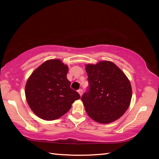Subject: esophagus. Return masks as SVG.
<instances>
[{
	"label": "esophagus",
	"instance_id": "1",
	"mask_svg": "<svg viewBox=\"0 0 159 159\" xmlns=\"http://www.w3.org/2000/svg\"><path fill=\"white\" fill-rule=\"evenodd\" d=\"M78 92H79V93L80 94V96L83 95V89H79V90H78Z\"/></svg>",
	"mask_w": 159,
	"mask_h": 159
}]
</instances>
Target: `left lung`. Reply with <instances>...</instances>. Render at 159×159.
I'll list each match as a JSON object with an SVG mask.
<instances>
[{"mask_svg":"<svg viewBox=\"0 0 159 159\" xmlns=\"http://www.w3.org/2000/svg\"><path fill=\"white\" fill-rule=\"evenodd\" d=\"M89 87L81 97L88 116L101 124H109L123 116L130 105L129 80L116 64L109 61L85 67Z\"/></svg>","mask_w":159,"mask_h":159,"instance_id":"8db88e82","label":"left lung"}]
</instances>
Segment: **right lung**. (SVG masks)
Here are the masks:
<instances>
[{
  "instance_id": "obj_1",
  "label": "right lung",
  "mask_w": 159,
  "mask_h": 159,
  "mask_svg": "<svg viewBox=\"0 0 159 159\" xmlns=\"http://www.w3.org/2000/svg\"><path fill=\"white\" fill-rule=\"evenodd\" d=\"M68 67L59 59L46 61L26 82L25 96L31 109L45 120H54L68 111L80 96L70 88L67 79Z\"/></svg>"
}]
</instances>
